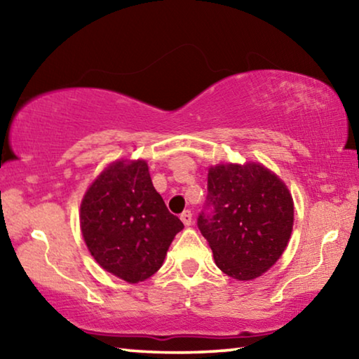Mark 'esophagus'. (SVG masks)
I'll use <instances>...</instances> for the list:
<instances>
[{"mask_svg": "<svg viewBox=\"0 0 359 359\" xmlns=\"http://www.w3.org/2000/svg\"><path fill=\"white\" fill-rule=\"evenodd\" d=\"M180 220L184 222L185 226H190L191 222H193V214H191V210H184V212H182V214H180Z\"/></svg>", "mask_w": 359, "mask_h": 359, "instance_id": "esophagus-1", "label": "esophagus"}]
</instances>
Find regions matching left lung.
<instances>
[{
	"label": "left lung",
	"instance_id": "8db88e82",
	"mask_svg": "<svg viewBox=\"0 0 359 359\" xmlns=\"http://www.w3.org/2000/svg\"><path fill=\"white\" fill-rule=\"evenodd\" d=\"M293 214L287 185L269 169L258 163L220 165L209 169L198 228L224 274L252 280L282 257Z\"/></svg>",
	"mask_w": 359,
	"mask_h": 359
}]
</instances>
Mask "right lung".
<instances>
[{"label":"right lung","instance_id":"add662e5","mask_svg":"<svg viewBox=\"0 0 359 359\" xmlns=\"http://www.w3.org/2000/svg\"><path fill=\"white\" fill-rule=\"evenodd\" d=\"M184 223L168 210L142 160L112 163L85 193L81 229L102 269L142 282L160 269Z\"/></svg>","mask_w":359,"mask_h":359}]
</instances>
